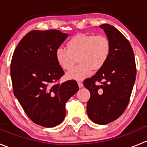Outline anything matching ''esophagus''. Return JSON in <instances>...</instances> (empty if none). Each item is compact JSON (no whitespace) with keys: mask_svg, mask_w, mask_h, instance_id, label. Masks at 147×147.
I'll return each instance as SVG.
<instances>
[{"mask_svg":"<svg viewBox=\"0 0 147 147\" xmlns=\"http://www.w3.org/2000/svg\"><path fill=\"white\" fill-rule=\"evenodd\" d=\"M78 86H79V88H83V84L82 83H80V82H78Z\"/></svg>","mask_w":147,"mask_h":147,"instance_id":"esophagus-1","label":"esophagus"}]
</instances>
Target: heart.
Listing matches in <instances>:
<instances>
[{
  "label": "heart",
  "mask_w": 147,
  "mask_h": 147,
  "mask_svg": "<svg viewBox=\"0 0 147 147\" xmlns=\"http://www.w3.org/2000/svg\"><path fill=\"white\" fill-rule=\"evenodd\" d=\"M67 48L57 49L55 57L59 65L64 70L72 69L78 59L80 64L66 75L69 80H83L92 69H101L107 62L111 53L110 41L102 35L78 34L67 42Z\"/></svg>",
  "instance_id": "obj_1"
}]
</instances>
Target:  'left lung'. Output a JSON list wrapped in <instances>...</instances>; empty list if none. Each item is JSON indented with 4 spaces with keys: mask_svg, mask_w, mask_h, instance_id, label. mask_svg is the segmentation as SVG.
<instances>
[{
    "mask_svg": "<svg viewBox=\"0 0 147 147\" xmlns=\"http://www.w3.org/2000/svg\"><path fill=\"white\" fill-rule=\"evenodd\" d=\"M110 41L111 53L105 65L83 82L90 91L87 113L94 123L106 125L117 120L129 103L136 67L129 41L113 26H99ZM101 84L99 85L98 83Z\"/></svg>",
    "mask_w": 147,
    "mask_h": 147,
    "instance_id": "8db88e82",
    "label": "left lung"
}]
</instances>
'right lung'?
<instances>
[{
    "instance_id": "1",
    "label": "right lung",
    "mask_w": 147,
    "mask_h": 147,
    "mask_svg": "<svg viewBox=\"0 0 147 147\" xmlns=\"http://www.w3.org/2000/svg\"><path fill=\"white\" fill-rule=\"evenodd\" d=\"M57 30H32L16 46L11 63L13 94L29 118L46 127L64 120L65 104L79 90L74 80L53 84L64 75L55 52L68 37Z\"/></svg>"
}]
</instances>
